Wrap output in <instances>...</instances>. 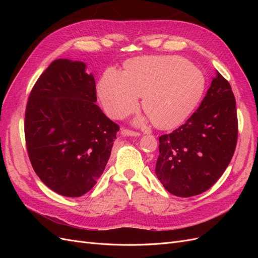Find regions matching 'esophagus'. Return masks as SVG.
I'll return each instance as SVG.
<instances>
[{
    "label": "esophagus",
    "instance_id": "1",
    "mask_svg": "<svg viewBox=\"0 0 258 258\" xmlns=\"http://www.w3.org/2000/svg\"><path fill=\"white\" fill-rule=\"evenodd\" d=\"M120 134L123 136V137H139L140 134L139 132H135L132 130H128V129H122L120 131Z\"/></svg>",
    "mask_w": 258,
    "mask_h": 258
}]
</instances>
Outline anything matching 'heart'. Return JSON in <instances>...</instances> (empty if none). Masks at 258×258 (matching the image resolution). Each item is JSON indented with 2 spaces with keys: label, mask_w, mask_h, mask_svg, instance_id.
Listing matches in <instances>:
<instances>
[{
  "label": "heart",
  "mask_w": 258,
  "mask_h": 258,
  "mask_svg": "<svg viewBox=\"0 0 258 258\" xmlns=\"http://www.w3.org/2000/svg\"><path fill=\"white\" fill-rule=\"evenodd\" d=\"M206 76L187 60L173 56L142 57L127 62L124 72L107 69L98 85L105 112L123 118L139 107L156 127L179 126L196 110L206 90Z\"/></svg>",
  "instance_id": "b5f03b06"
}]
</instances>
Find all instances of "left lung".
<instances>
[{"label":"left lung","mask_w":258,"mask_h":258,"mask_svg":"<svg viewBox=\"0 0 258 258\" xmlns=\"http://www.w3.org/2000/svg\"><path fill=\"white\" fill-rule=\"evenodd\" d=\"M205 99L181 127L159 138L155 172L177 197L208 190L228 167L236 150V99L229 83L216 71Z\"/></svg>","instance_id":"1"}]
</instances>
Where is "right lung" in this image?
I'll return each mask as SVG.
<instances>
[{
	"mask_svg": "<svg viewBox=\"0 0 258 258\" xmlns=\"http://www.w3.org/2000/svg\"><path fill=\"white\" fill-rule=\"evenodd\" d=\"M86 68L82 61H52L26 110L31 165L46 186L66 197H81L96 185L119 130L96 104L95 77Z\"/></svg>",
	"mask_w": 258,
	"mask_h": 258,
	"instance_id": "add662e5",
	"label": "right lung"
}]
</instances>
